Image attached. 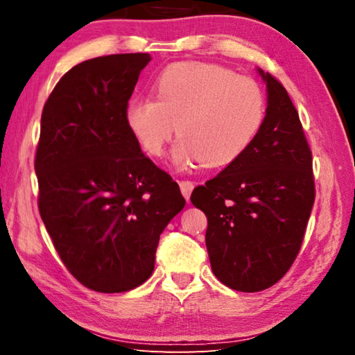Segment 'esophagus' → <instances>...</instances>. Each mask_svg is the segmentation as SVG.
Listing matches in <instances>:
<instances>
[{"mask_svg":"<svg viewBox=\"0 0 355 355\" xmlns=\"http://www.w3.org/2000/svg\"><path fill=\"white\" fill-rule=\"evenodd\" d=\"M180 189H182V194L184 196V199L189 200L191 192L194 189V183L189 182V180H183V182H180Z\"/></svg>","mask_w":355,"mask_h":355,"instance_id":"34e87169","label":"esophagus"}]
</instances>
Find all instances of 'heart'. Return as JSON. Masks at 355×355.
Listing matches in <instances>:
<instances>
[{"label": "heart", "mask_w": 355, "mask_h": 355, "mask_svg": "<svg viewBox=\"0 0 355 355\" xmlns=\"http://www.w3.org/2000/svg\"><path fill=\"white\" fill-rule=\"evenodd\" d=\"M153 98L130 101L125 123L150 156H163L175 133L173 164L202 161L222 167L236 161L260 131L266 100L260 84L207 62H177L156 76Z\"/></svg>", "instance_id": "b5f03b06"}]
</instances>
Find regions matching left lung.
I'll list each match as a JSON object with an SVG mask.
<instances>
[{
	"label": "left lung",
	"instance_id": "8db88e82",
	"mask_svg": "<svg viewBox=\"0 0 355 355\" xmlns=\"http://www.w3.org/2000/svg\"><path fill=\"white\" fill-rule=\"evenodd\" d=\"M268 107L250 147L191 194L208 219L216 277L244 293L266 290L299 254L315 202L311 150L286 89L258 69Z\"/></svg>",
	"mask_w": 355,
	"mask_h": 355
}]
</instances>
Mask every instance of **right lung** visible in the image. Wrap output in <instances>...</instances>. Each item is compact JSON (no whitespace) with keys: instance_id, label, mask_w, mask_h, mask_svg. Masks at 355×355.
Returning a JSON list of instances; mask_svg holds the SVG:
<instances>
[{"instance_id":"add662e5","label":"right lung","mask_w":355,"mask_h":355,"mask_svg":"<svg viewBox=\"0 0 355 355\" xmlns=\"http://www.w3.org/2000/svg\"><path fill=\"white\" fill-rule=\"evenodd\" d=\"M150 61L127 53L78 64L42 111L34 161L40 218L65 268L98 293L130 291L152 275L159 235L186 203L125 123Z\"/></svg>"}]
</instances>
